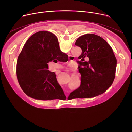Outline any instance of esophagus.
<instances>
[{
    "label": "esophagus",
    "instance_id": "esophagus-1",
    "mask_svg": "<svg viewBox=\"0 0 132 132\" xmlns=\"http://www.w3.org/2000/svg\"><path fill=\"white\" fill-rule=\"evenodd\" d=\"M69 59H72V56H69Z\"/></svg>",
    "mask_w": 132,
    "mask_h": 132
}]
</instances>
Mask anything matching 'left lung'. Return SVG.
<instances>
[{
	"instance_id": "1",
	"label": "left lung",
	"mask_w": 132,
	"mask_h": 132,
	"mask_svg": "<svg viewBox=\"0 0 132 132\" xmlns=\"http://www.w3.org/2000/svg\"><path fill=\"white\" fill-rule=\"evenodd\" d=\"M75 45L82 50L79 69L81 84L70 95L72 94L74 98H88L101 95L115 78L117 59L113 51L102 37L93 34L79 37ZM85 58H88L89 61L85 62Z\"/></svg>"
}]
</instances>
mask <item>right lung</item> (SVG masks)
<instances>
[{
	"label": "right lung",
	"instance_id": "obj_1",
	"mask_svg": "<svg viewBox=\"0 0 132 132\" xmlns=\"http://www.w3.org/2000/svg\"><path fill=\"white\" fill-rule=\"evenodd\" d=\"M63 55L57 38L51 32H36L27 41L16 64L18 80L27 95L42 100L56 99L59 94L65 95L47 64Z\"/></svg>",
	"mask_w": 132,
	"mask_h": 132
}]
</instances>
